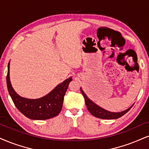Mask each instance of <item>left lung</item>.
I'll return each mask as SVG.
<instances>
[{
  "label": "left lung",
  "instance_id": "8db88e82",
  "mask_svg": "<svg viewBox=\"0 0 149 149\" xmlns=\"http://www.w3.org/2000/svg\"><path fill=\"white\" fill-rule=\"evenodd\" d=\"M80 90L84 97V100H85V102L86 106H87L88 110L90 113H91L93 116L98 117V118L104 119H114L119 118V117H121L124 115H125V114L132 108V106H133V105H132L130 108H128V109L122 112H118V113H113V112L108 111L107 110H105L103 108L100 107V106L97 105L95 103H94L93 101L90 100L87 95H86V93H84L83 90H82L81 88Z\"/></svg>",
  "mask_w": 149,
  "mask_h": 149
}]
</instances>
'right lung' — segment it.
Masks as SVG:
<instances>
[{"instance_id":"add662e5","label":"right lung","mask_w":149,"mask_h":149,"mask_svg":"<svg viewBox=\"0 0 149 149\" xmlns=\"http://www.w3.org/2000/svg\"><path fill=\"white\" fill-rule=\"evenodd\" d=\"M10 62L7 67V89L18 111L25 117L35 120H45L58 115L62 109L64 95L72 81V77L58 84L43 97L34 100L25 98L18 95L12 88L10 79Z\"/></svg>"}]
</instances>
